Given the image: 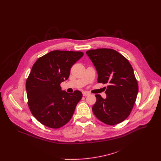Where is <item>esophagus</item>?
Here are the masks:
<instances>
[{
	"label": "esophagus",
	"instance_id": "obj_1",
	"mask_svg": "<svg viewBox=\"0 0 161 161\" xmlns=\"http://www.w3.org/2000/svg\"><path fill=\"white\" fill-rule=\"evenodd\" d=\"M90 94L89 92H83V96H87L88 95H90Z\"/></svg>",
	"mask_w": 161,
	"mask_h": 161
}]
</instances>
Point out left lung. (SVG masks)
<instances>
[{
    "instance_id": "8db88e82",
    "label": "left lung",
    "mask_w": 161,
    "mask_h": 161,
    "mask_svg": "<svg viewBox=\"0 0 161 161\" xmlns=\"http://www.w3.org/2000/svg\"><path fill=\"white\" fill-rule=\"evenodd\" d=\"M86 53L96 69L98 83L109 85L106 99L96 95L93 113L106 124H118L129 117L138 92L132 67L125 57L112 49L90 50Z\"/></svg>"
}]
</instances>
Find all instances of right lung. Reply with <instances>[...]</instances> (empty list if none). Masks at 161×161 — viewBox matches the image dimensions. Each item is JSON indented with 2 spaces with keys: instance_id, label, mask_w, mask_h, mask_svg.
<instances>
[{
  "instance_id": "obj_1",
  "label": "right lung",
  "mask_w": 161,
  "mask_h": 161,
  "mask_svg": "<svg viewBox=\"0 0 161 161\" xmlns=\"http://www.w3.org/2000/svg\"><path fill=\"white\" fill-rule=\"evenodd\" d=\"M81 52L55 50L39 58L26 81L28 105L33 116L42 125L58 129L71 120L80 91L69 94L60 83L67 80L71 67L83 57Z\"/></svg>"
}]
</instances>
